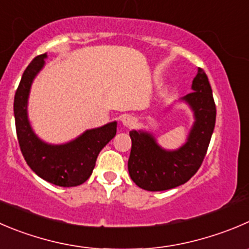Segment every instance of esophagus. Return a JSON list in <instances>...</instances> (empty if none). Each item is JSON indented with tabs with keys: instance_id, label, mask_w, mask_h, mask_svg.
<instances>
[{
	"instance_id": "esophagus-1",
	"label": "esophagus",
	"mask_w": 249,
	"mask_h": 249,
	"mask_svg": "<svg viewBox=\"0 0 249 249\" xmlns=\"http://www.w3.org/2000/svg\"><path fill=\"white\" fill-rule=\"evenodd\" d=\"M122 124L124 125V126H126V127L134 126V124H135L134 117H131L130 114L123 115V117H122Z\"/></svg>"
}]
</instances>
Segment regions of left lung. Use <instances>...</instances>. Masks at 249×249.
I'll use <instances>...</instances> for the list:
<instances>
[{
    "instance_id": "8db88e82",
    "label": "left lung",
    "mask_w": 249,
    "mask_h": 249,
    "mask_svg": "<svg viewBox=\"0 0 249 249\" xmlns=\"http://www.w3.org/2000/svg\"><path fill=\"white\" fill-rule=\"evenodd\" d=\"M192 92L166 108L170 112L176 103H185L194 117L186 141L175 149H166L157 141L152 131L132 129L131 152L127 169L131 180L147 191H164L187 182L201 166L208 149L216 108L211 84L203 69H197L191 86Z\"/></svg>"
}]
</instances>
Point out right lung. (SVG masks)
Returning <instances> with one entry per match:
<instances>
[{
	"label": "right lung",
	"mask_w": 249,
	"mask_h": 249,
	"mask_svg": "<svg viewBox=\"0 0 249 249\" xmlns=\"http://www.w3.org/2000/svg\"><path fill=\"white\" fill-rule=\"evenodd\" d=\"M47 53L31 60L14 96V119L21 153L31 170L60 187H74L92 174L101 149L117 134V122L88 129L66 143H48L36 135L28 113L31 85L45 67Z\"/></svg>",
	"instance_id": "add662e5"
}]
</instances>
